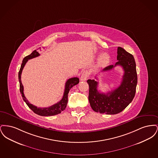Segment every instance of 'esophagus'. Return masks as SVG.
Masks as SVG:
<instances>
[{"instance_id": "1", "label": "esophagus", "mask_w": 158, "mask_h": 158, "mask_svg": "<svg viewBox=\"0 0 158 158\" xmlns=\"http://www.w3.org/2000/svg\"><path fill=\"white\" fill-rule=\"evenodd\" d=\"M88 76H89V73H88V72L87 70L83 71L82 75L81 76V81H85L87 79Z\"/></svg>"}]
</instances>
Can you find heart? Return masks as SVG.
<instances>
[{"label": "heart", "instance_id": "1", "mask_svg": "<svg viewBox=\"0 0 158 158\" xmlns=\"http://www.w3.org/2000/svg\"><path fill=\"white\" fill-rule=\"evenodd\" d=\"M109 62V56L106 54H103L99 59V64L101 66H105Z\"/></svg>", "mask_w": 158, "mask_h": 158}]
</instances>
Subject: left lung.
<instances>
[{"instance_id":"8db88e82","label":"left lung","mask_w":158,"mask_h":158,"mask_svg":"<svg viewBox=\"0 0 158 158\" xmlns=\"http://www.w3.org/2000/svg\"><path fill=\"white\" fill-rule=\"evenodd\" d=\"M117 59L118 61L114 66H108L102 72L111 70L116 66L123 68L124 75L120 85L117 88L106 94L101 93L97 89L98 82L94 79L87 81L89 88L88 99L90 106L97 113L106 114L120 113L131 103L135 96L137 75L134 57L118 47Z\"/></svg>"}]
</instances>
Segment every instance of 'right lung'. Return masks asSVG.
<instances>
[{
    "label": "right lung",
    "mask_w": 158,
    "mask_h": 158,
    "mask_svg": "<svg viewBox=\"0 0 158 158\" xmlns=\"http://www.w3.org/2000/svg\"><path fill=\"white\" fill-rule=\"evenodd\" d=\"M40 56V54L37 52V50H34L32 53L30 55L26 56L23 61V63L21 64V66L20 68L19 72L18 73V78H19V87H20V92L22 94L23 101L25 102L27 105L28 106V107L35 114H37L41 116H51V115H55L58 114H60L61 112L65 110L68 101V94L70 89L76 85L78 84L79 82V79L78 77H72L69 79H68L67 82L65 84V89L63 94V97L62 99L60 100L59 102H57L56 104H54L52 106H50L49 107H45V108H40L37 107L35 105H32L29 102V101L27 99L26 97L23 94V86L21 82V73L23 72V69L24 68L26 63L28 61V60L31 59L32 58Z\"/></svg>",
    "instance_id": "obj_1"
}]
</instances>
